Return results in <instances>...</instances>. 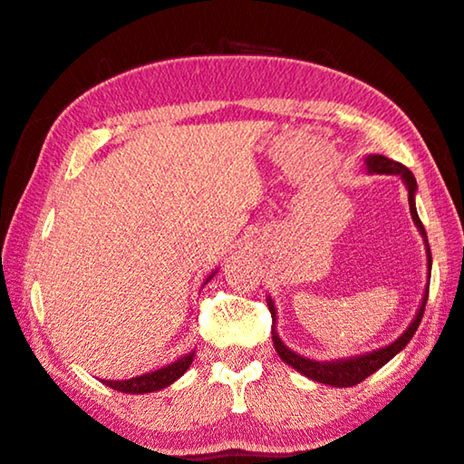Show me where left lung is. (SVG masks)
<instances>
[{"mask_svg":"<svg viewBox=\"0 0 464 464\" xmlns=\"http://www.w3.org/2000/svg\"><path fill=\"white\" fill-rule=\"evenodd\" d=\"M366 167H368V173H387V176H401V179L406 182L408 188V203H411V213H412V219L416 227H419L422 238H425V245H427V257H429V267H431V251H429V243H427V232L425 227H422V221L419 219V213H416V207H414V192H416V179L412 176V171L404 167L398 160H392L387 157H382V154H371V157L366 159ZM427 297H429V286L425 291V297H422V305L419 314H416V318L411 326L406 328V333L401 334L398 341H393L392 345L377 349V352L372 353H366V355H358V358H347V360H337V362H315V360H307L304 355L295 353L288 349L282 341L278 339L276 331L272 328V341H274V347H276V352L282 360L286 362L288 366H293L295 371H299L301 374H305L307 379L312 381H318V382H324V385H333V387H353L358 385V382L364 381L366 377H371L372 372H377L381 366H385L389 360L393 358L395 353L401 352L408 343H411V339L414 337L416 328H419L420 320H422V314H425V304H427ZM267 305H270V314H272V322H276V310H274V304L272 299L267 301Z\"/></svg>","mask_w":464,"mask_h":464,"instance_id":"8db88e82","label":"left lung"}]
</instances>
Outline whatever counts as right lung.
Here are the masks:
<instances>
[{
	"label": "right lung",
	"mask_w": 464,
	"mask_h": 464,
	"mask_svg": "<svg viewBox=\"0 0 464 464\" xmlns=\"http://www.w3.org/2000/svg\"><path fill=\"white\" fill-rule=\"evenodd\" d=\"M211 276L207 280H211ZM192 358L194 353H188L178 362H173V364L159 368V371L149 372V374H142V377H133L127 381H102V382L106 387H112L115 392H123V393H152V392H159V389H165L167 385H171L173 381L182 377L188 368H190Z\"/></svg>",
	"instance_id": "right-lung-1"
}]
</instances>
